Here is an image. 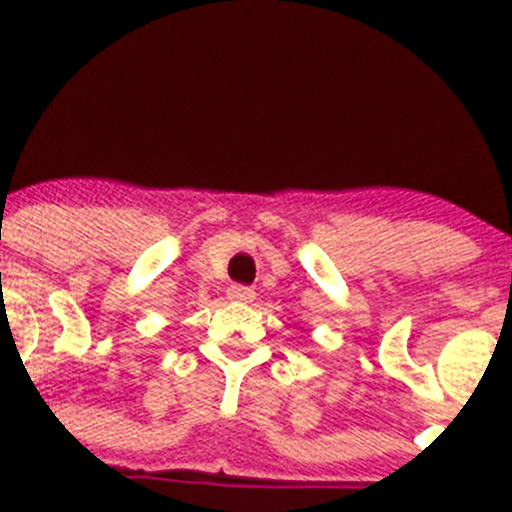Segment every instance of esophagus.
<instances>
[{"label": "esophagus", "instance_id": "34e87169", "mask_svg": "<svg viewBox=\"0 0 512 512\" xmlns=\"http://www.w3.org/2000/svg\"><path fill=\"white\" fill-rule=\"evenodd\" d=\"M227 295L234 303H252L255 300V290L247 288V285H229Z\"/></svg>", "mask_w": 512, "mask_h": 512}]
</instances>
